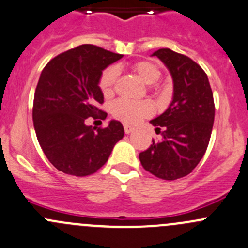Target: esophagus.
I'll return each instance as SVG.
<instances>
[{
	"label": "esophagus",
	"mask_w": 248,
	"mask_h": 248,
	"mask_svg": "<svg viewBox=\"0 0 248 248\" xmlns=\"http://www.w3.org/2000/svg\"><path fill=\"white\" fill-rule=\"evenodd\" d=\"M124 131H125V134H130V132L134 131V127L130 126V125H127V124H124Z\"/></svg>",
	"instance_id": "esophagus-1"
}]
</instances>
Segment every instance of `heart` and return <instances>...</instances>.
<instances>
[{
  "instance_id": "1",
  "label": "heart",
  "mask_w": 248,
  "mask_h": 248,
  "mask_svg": "<svg viewBox=\"0 0 248 248\" xmlns=\"http://www.w3.org/2000/svg\"><path fill=\"white\" fill-rule=\"evenodd\" d=\"M132 70L139 76L140 79L147 85L155 84L161 77V71L154 63L149 61H140L132 65ZM118 77V68L109 66L102 72L99 80V87L105 96H109L113 93L114 84ZM111 113L114 118L124 123L134 124L143 117L153 113V106L148 101H129V100H117L112 104Z\"/></svg>"
}]
</instances>
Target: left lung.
I'll return each instance as SVG.
<instances>
[{
  "mask_svg": "<svg viewBox=\"0 0 248 248\" xmlns=\"http://www.w3.org/2000/svg\"><path fill=\"white\" fill-rule=\"evenodd\" d=\"M152 56L168 67L173 94L166 111L151 121L161 140H153L139 158L149 173L172 181L192 172L206 152L215 121L213 94L207 75L190 58L169 48Z\"/></svg>",
  "mask_w": 248,
  "mask_h": 248,
  "instance_id": "left-lung-1",
  "label": "left lung"
}]
</instances>
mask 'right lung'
Segmentation results:
<instances>
[{
    "mask_svg": "<svg viewBox=\"0 0 248 248\" xmlns=\"http://www.w3.org/2000/svg\"><path fill=\"white\" fill-rule=\"evenodd\" d=\"M123 58L93 44H82L51 59L42 71L33 99L32 119L48 160L66 175L96 172L108 160L124 127L112 119L105 129L85 124L89 117L105 119L99 87L102 71Z\"/></svg>",
    "mask_w": 248,
    "mask_h": 248,
    "instance_id": "obj_1",
    "label": "right lung"
}]
</instances>
